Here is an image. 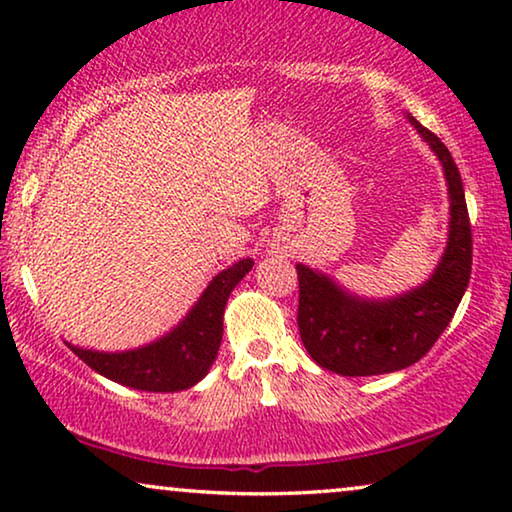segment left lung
Returning a JSON list of instances; mask_svg holds the SVG:
<instances>
[{
	"instance_id": "1",
	"label": "left lung",
	"mask_w": 512,
	"mask_h": 512,
	"mask_svg": "<svg viewBox=\"0 0 512 512\" xmlns=\"http://www.w3.org/2000/svg\"><path fill=\"white\" fill-rule=\"evenodd\" d=\"M408 118L443 163L450 186V242L429 282L387 303L347 296L326 275L298 265L300 338L321 368L338 375H382L417 363L452 321L471 277L473 235L459 167L431 130Z\"/></svg>"
}]
</instances>
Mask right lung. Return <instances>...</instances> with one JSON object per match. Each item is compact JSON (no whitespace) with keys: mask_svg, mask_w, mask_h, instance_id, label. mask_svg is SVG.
Wrapping results in <instances>:
<instances>
[{"mask_svg":"<svg viewBox=\"0 0 512 512\" xmlns=\"http://www.w3.org/2000/svg\"><path fill=\"white\" fill-rule=\"evenodd\" d=\"M254 261L242 258L212 279L198 305L170 335L139 347L135 352L102 354L90 349H69L79 359L109 380L142 391H181L207 375L219 352L223 335V310L230 291L247 275Z\"/></svg>","mask_w":512,"mask_h":512,"instance_id":"1","label":"right lung"}]
</instances>
